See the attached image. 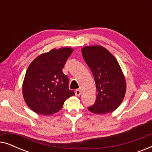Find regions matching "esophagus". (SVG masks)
Instances as JSON below:
<instances>
[{"label": "esophagus", "mask_w": 152, "mask_h": 152, "mask_svg": "<svg viewBox=\"0 0 152 152\" xmlns=\"http://www.w3.org/2000/svg\"><path fill=\"white\" fill-rule=\"evenodd\" d=\"M75 93L77 96H80L81 94V90L80 89H77V90H75Z\"/></svg>", "instance_id": "34e87169"}]
</instances>
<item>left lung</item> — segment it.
I'll list each match as a JSON object with an SVG mask.
<instances>
[{
    "label": "left lung",
    "mask_w": 152,
    "mask_h": 152,
    "mask_svg": "<svg viewBox=\"0 0 152 152\" xmlns=\"http://www.w3.org/2000/svg\"><path fill=\"white\" fill-rule=\"evenodd\" d=\"M82 56L94 77L97 91L95 104L88 109L106 114L117 109L126 93V80L115 57L100 45L82 48Z\"/></svg>",
    "instance_id": "1"
}]
</instances>
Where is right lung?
Returning a JSON list of instances; mask_svg holds the SVG:
<instances>
[{
    "label": "right lung",
    "instance_id": "obj_1",
    "mask_svg": "<svg viewBox=\"0 0 152 152\" xmlns=\"http://www.w3.org/2000/svg\"><path fill=\"white\" fill-rule=\"evenodd\" d=\"M72 52L70 48L53 49L30 64L23 83V95L27 105L35 113L53 115L75 95L69 89L68 77L62 72Z\"/></svg>",
    "mask_w": 152,
    "mask_h": 152
}]
</instances>
